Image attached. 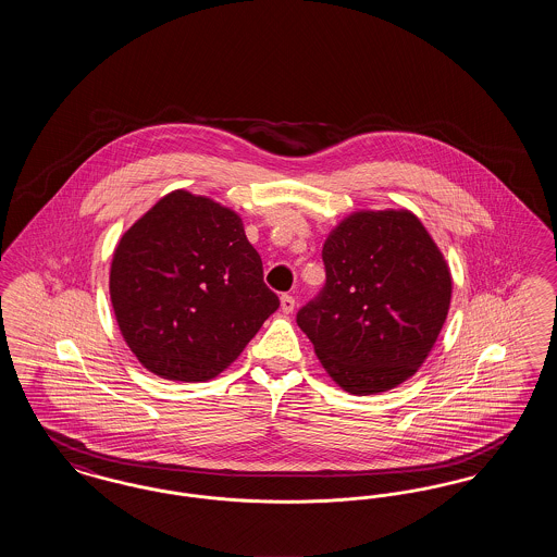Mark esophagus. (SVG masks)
<instances>
[{"mask_svg":"<svg viewBox=\"0 0 557 557\" xmlns=\"http://www.w3.org/2000/svg\"><path fill=\"white\" fill-rule=\"evenodd\" d=\"M280 305H282V311H284V313H292V311H294L296 300H294V296H290V294H282Z\"/></svg>","mask_w":557,"mask_h":557,"instance_id":"1","label":"esophagus"}]
</instances>
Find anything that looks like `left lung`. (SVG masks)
<instances>
[{"label":"left lung","mask_w":557,"mask_h":557,"mask_svg":"<svg viewBox=\"0 0 557 557\" xmlns=\"http://www.w3.org/2000/svg\"><path fill=\"white\" fill-rule=\"evenodd\" d=\"M321 257L325 286L296 321L323 370L357 397L397 388L428 359L449 313L441 248L407 209L355 211Z\"/></svg>","instance_id":"1"}]
</instances>
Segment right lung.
I'll return each instance as SVG.
<instances>
[{
  "mask_svg": "<svg viewBox=\"0 0 557 557\" xmlns=\"http://www.w3.org/2000/svg\"><path fill=\"white\" fill-rule=\"evenodd\" d=\"M110 302L137 361L173 382L227 370L277 311L236 211L173 189L121 236Z\"/></svg>",
  "mask_w": 557,
  "mask_h": 557,
  "instance_id": "obj_1",
  "label": "right lung"
}]
</instances>
